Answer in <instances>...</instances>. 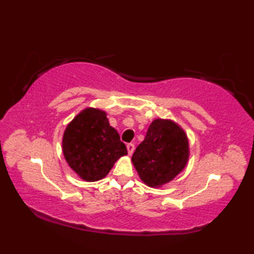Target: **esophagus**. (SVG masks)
<instances>
[{"instance_id": "obj_1", "label": "esophagus", "mask_w": 254, "mask_h": 254, "mask_svg": "<svg viewBox=\"0 0 254 254\" xmlns=\"http://www.w3.org/2000/svg\"><path fill=\"white\" fill-rule=\"evenodd\" d=\"M127 152H128V154H131L133 153V151H134V149H135V147H134V144L133 143H127Z\"/></svg>"}]
</instances>
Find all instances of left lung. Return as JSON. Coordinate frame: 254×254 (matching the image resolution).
I'll list each match as a JSON object with an SVG mask.
<instances>
[{
	"instance_id": "8db88e82",
	"label": "left lung",
	"mask_w": 254,
	"mask_h": 254,
	"mask_svg": "<svg viewBox=\"0 0 254 254\" xmlns=\"http://www.w3.org/2000/svg\"><path fill=\"white\" fill-rule=\"evenodd\" d=\"M188 159L189 142L183 128L171 120L156 119L133 153L132 163L140 179L156 188L182 173Z\"/></svg>"
}]
</instances>
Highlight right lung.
<instances>
[{"mask_svg": "<svg viewBox=\"0 0 254 254\" xmlns=\"http://www.w3.org/2000/svg\"><path fill=\"white\" fill-rule=\"evenodd\" d=\"M63 152L79 178L97 182L106 177L127 150L118 131L110 126L106 112L87 107L68 123L63 135Z\"/></svg>", "mask_w": 254, "mask_h": 254, "instance_id": "add662e5", "label": "right lung"}]
</instances>
